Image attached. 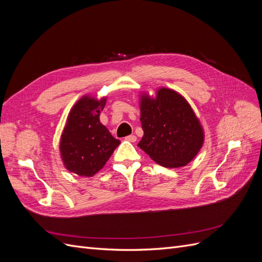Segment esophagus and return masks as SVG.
<instances>
[{"mask_svg":"<svg viewBox=\"0 0 262 262\" xmlns=\"http://www.w3.org/2000/svg\"><path fill=\"white\" fill-rule=\"evenodd\" d=\"M125 140L129 141V142H136L137 137L136 136H128V137H125Z\"/></svg>","mask_w":262,"mask_h":262,"instance_id":"1","label":"esophagus"}]
</instances>
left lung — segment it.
Returning <instances> with one entry per match:
<instances>
[{
  "instance_id": "1",
  "label": "left lung",
  "mask_w": 262,
  "mask_h": 262,
  "mask_svg": "<svg viewBox=\"0 0 262 262\" xmlns=\"http://www.w3.org/2000/svg\"><path fill=\"white\" fill-rule=\"evenodd\" d=\"M144 131L138 146L164 167L178 168L191 162L204 142L203 128L189 102L176 91L161 87L155 97L140 96Z\"/></svg>"
}]
</instances>
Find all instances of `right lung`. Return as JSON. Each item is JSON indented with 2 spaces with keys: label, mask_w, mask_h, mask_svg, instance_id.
Wrapping results in <instances>:
<instances>
[{
  "label": "right lung",
  "mask_w": 262,
  "mask_h": 262,
  "mask_svg": "<svg viewBox=\"0 0 262 262\" xmlns=\"http://www.w3.org/2000/svg\"><path fill=\"white\" fill-rule=\"evenodd\" d=\"M106 100L85 95L68 116L60 139V154L64 167L78 176H94L120 144L99 120Z\"/></svg>",
  "instance_id": "add662e5"
}]
</instances>
